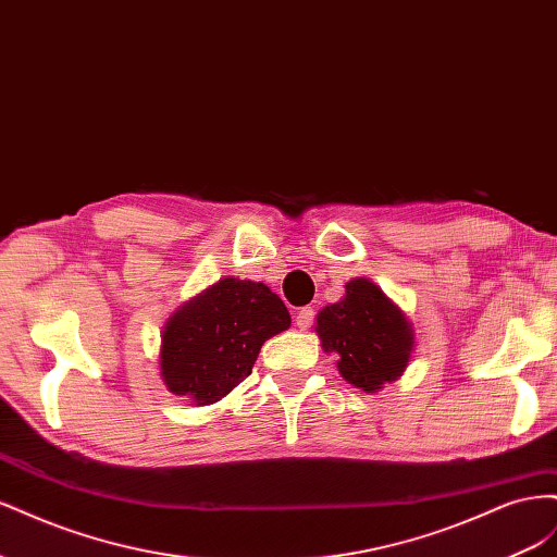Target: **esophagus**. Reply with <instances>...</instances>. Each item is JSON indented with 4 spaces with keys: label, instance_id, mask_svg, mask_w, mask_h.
<instances>
[{
    "label": "esophagus",
    "instance_id": "1",
    "mask_svg": "<svg viewBox=\"0 0 557 557\" xmlns=\"http://www.w3.org/2000/svg\"><path fill=\"white\" fill-rule=\"evenodd\" d=\"M313 318H315V309H313V307L299 309L297 315H295V325H297L299 330H309V327L313 325Z\"/></svg>",
    "mask_w": 557,
    "mask_h": 557
}]
</instances>
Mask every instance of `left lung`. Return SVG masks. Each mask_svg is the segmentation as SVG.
I'll return each mask as SVG.
<instances>
[{
    "label": "left lung",
    "instance_id": "obj_1",
    "mask_svg": "<svg viewBox=\"0 0 557 557\" xmlns=\"http://www.w3.org/2000/svg\"><path fill=\"white\" fill-rule=\"evenodd\" d=\"M315 332L325 350L339 352V374L367 393L395 381L409 362L413 330L399 307L369 278L346 285V297L318 313Z\"/></svg>",
    "mask_w": 557,
    "mask_h": 557
}]
</instances>
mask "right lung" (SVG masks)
Instances as JSON below:
<instances>
[{
    "label": "right lung",
    "instance_id": "add662e5",
    "mask_svg": "<svg viewBox=\"0 0 557 557\" xmlns=\"http://www.w3.org/2000/svg\"><path fill=\"white\" fill-rule=\"evenodd\" d=\"M288 327V309L264 283L218 281L166 323L162 379L174 395L197 407L213 404L250 374L269 336Z\"/></svg>",
    "mask_w": 557,
    "mask_h": 557
}]
</instances>
